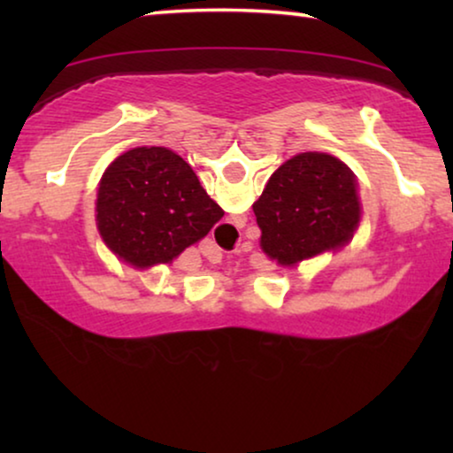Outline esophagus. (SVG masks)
Wrapping results in <instances>:
<instances>
[{"label": "esophagus", "instance_id": "esophagus-1", "mask_svg": "<svg viewBox=\"0 0 453 453\" xmlns=\"http://www.w3.org/2000/svg\"><path fill=\"white\" fill-rule=\"evenodd\" d=\"M212 251H222V250H212ZM219 256H220V253H219Z\"/></svg>", "mask_w": 453, "mask_h": 453}]
</instances>
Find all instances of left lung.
<instances>
[{
	"instance_id": "left-lung-1",
	"label": "left lung",
	"mask_w": 453,
	"mask_h": 453,
	"mask_svg": "<svg viewBox=\"0 0 453 453\" xmlns=\"http://www.w3.org/2000/svg\"><path fill=\"white\" fill-rule=\"evenodd\" d=\"M253 212L259 245L280 265L334 251L361 220L355 173L332 154L301 152L274 171Z\"/></svg>"
}]
</instances>
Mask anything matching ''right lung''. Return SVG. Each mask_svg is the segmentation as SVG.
I'll return each instance as SVG.
<instances>
[{
  "mask_svg": "<svg viewBox=\"0 0 453 453\" xmlns=\"http://www.w3.org/2000/svg\"><path fill=\"white\" fill-rule=\"evenodd\" d=\"M222 216L194 169L163 146L123 152L98 185V233L117 257L138 270L171 264Z\"/></svg>",
  "mask_w": 453,
  "mask_h": 453,
  "instance_id": "1",
  "label": "right lung"
}]
</instances>
